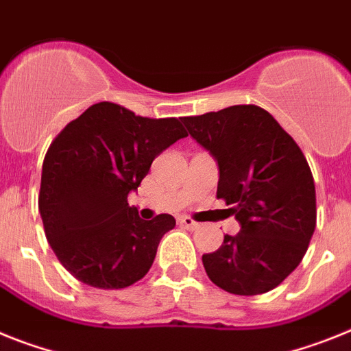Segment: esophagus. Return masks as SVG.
I'll return each mask as SVG.
<instances>
[{"mask_svg":"<svg viewBox=\"0 0 351 351\" xmlns=\"http://www.w3.org/2000/svg\"><path fill=\"white\" fill-rule=\"evenodd\" d=\"M179 223H181L182 227H186V229H190V230L199 229V223L191 220L190 217H181V218H179Z\"/></svg>","mask_w":351,"mask_h":351,"instance_id":"34e87169","label":"esophagus"}]
</instances>
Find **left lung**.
Instances as JSON below:
<instances>
[{"mask_svg":"<svg viewBox=\"0 0 351 351\" xmlns=\"http://www.w3.org/2000/svg\"><path fill=\"white\" fill-rule=\"evenodd\" d=\"M181 121L217 161V197L234 206L241 227L202 256L206 274L232 295L274 289L300 265L316 229V190L304 152L254 104Z\"/></svg>","mask_w":351,"mask_h":351,"instance_id":"obj_1","label":"left lung"}]
</instances>
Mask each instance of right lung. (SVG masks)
Here are the masks:
<instances>
[{
    "label": "right lung",
    "mask_w": 351,
    "mask_h": 351,
    "mask_svg": "<svg viewBox=\"0 0 351 351\" xmlns=\"http://www.w3.org/2000/svg\"><path fill=\"white\" fill-rule=\"evenodd\" d=\"M188 136L179 119H147L113 103L92 104L51 143L38 211L69 274L99 289L145 277L172 215L143 220L128 204L156 156Z\"/></svg>",
    "instance_id": "right-lung-1"
}]
</instances>
